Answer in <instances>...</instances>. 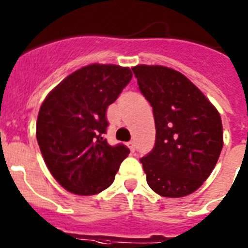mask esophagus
<instances>
[{
	"label": "esophagus",
	"mask_w": 248,
	"mask_h": 248,
	"mask_svg": "<svg viewBox=\"0 0 248 248\" xmlns=\"http://www.w3.org/2000/svg\"><path fill=\"white\" fill-rule=\"evenodd\" d=\"M128 146H129V149H130L131 152L135 151V141H134V140H131V141L128 142Z\"/></svg>",
	"instance_id": "34e87169"
}]
</instances>
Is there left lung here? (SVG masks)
<instances>
[{
  "label": "left lung",
  "instance_id": "obj_1",
  "mask_svg": "<svg viewBox=\"0 0 248 248\" xmlns=\"http://www.w3.org/2000/svg\"><path fill=\"white\" fill-rule=\"evenodd\" d=\"M133 72L155 118V146L140 160L147 185L167 198L192 194L219 160L224 145L219 112L176 70L138 65Z\"/></svg>",
  "mask_w": 248,
  "mask_h": 248
}]
</instances>
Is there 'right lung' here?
Segmentation results:
<instances>
[{
	"instance_id": "add662e5",
	"label": "right lung",
	"mask_w": 248,
	"mask_h": 248,
	"mask_svg": "<svg viewBox=\"0 0 248 248\" xmlns=\"http://www.w3.org/2000/svg\"><path fill=\"white\" fill-rule=\"evenodd\" d=\"M129 67L92 63L63 78L46 96L36 119V140L50 173L69 192L93 195L114 181L130 150L103 136L107 108L130 82Z\"/></svg>"
}]
</instances>
